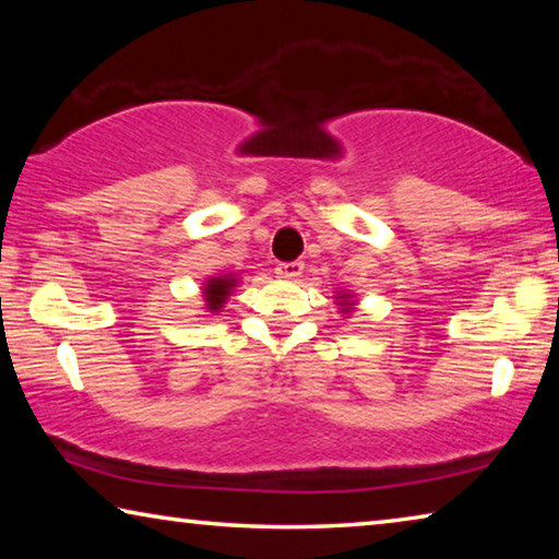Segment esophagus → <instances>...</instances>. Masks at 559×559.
<instances>
[{
    "label": "esophagus",
    "mask_w": 559,
    "mask_h": 559,
    "mask_svg": "<svg viewBox=\"0 0 559 559\" xmlns=\"http://www.w3.org/2000/svg\"><path fill=\"white\" fill-rule=\"evenodd\" d=\"M276 273H278V278H283V281H293V278H298L300 273H302V263L300 261H290V263H278V269H276Z\"/></svg>",
    "instance_id": "obj_1"
}]
</instances>
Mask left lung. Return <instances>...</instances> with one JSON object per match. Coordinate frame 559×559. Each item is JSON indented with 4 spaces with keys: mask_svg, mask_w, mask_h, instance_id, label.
<instances>
[{
    "mask_svg": "<svg viewBox=\"0 0 559 559\" xmlns=\"http://www.w3.org/2000/svg\"><path fill=\"white\" fill-rule=\"evenodd\" d=\"M335 302H337V313L343 318H349L357 310V296L349 290H335Z\"/></svg>",
    "mask_w": 559,
    "mask_h": 559,
    "instance_id": "8db88e82",
    "label": "left lung"
}]
</instances>
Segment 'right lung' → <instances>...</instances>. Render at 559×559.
Segmentation results:
<instances>
[{
  "instance_id": "right-lung-1",
  "label": "right lung",
  "mask_w": 559,
  "mask_h": 559,
  "mask_svg": "<svg viewBox=\"0 0 559 559\" xmlns=\"http://www.w3.org/2000/svg\"><path fill=\"white\" fill-rule=\"evenodd\" d=\"M239 273H219V276H210L202 283V302L206 316H219L226 300L231 298L234 288L239 286Z\"/></svg>"
}]
</instances>
